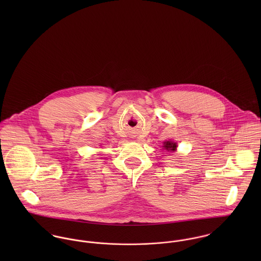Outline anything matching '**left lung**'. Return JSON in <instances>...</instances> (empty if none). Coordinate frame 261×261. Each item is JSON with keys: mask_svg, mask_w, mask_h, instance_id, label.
Segmentation results:
<instances>
[{"mask_svg": "<svg viewBox=\"0 0 261 261\" xmlns=\"http://www.w3.org/2000/svg\"><path fill=\"white\" fill-rule=\"evenodd\" d=\"M164 148L166 149H168L169 151H175V150H176V148H177V145H176V143H172V142H165Z\"/></svg>", "mask_w": 261, "mask_h": 261, "instance_id": "1", "label": "left lung"}]
</instances>
